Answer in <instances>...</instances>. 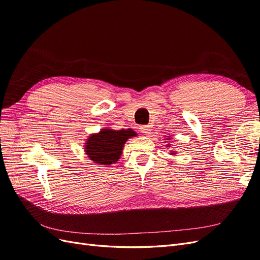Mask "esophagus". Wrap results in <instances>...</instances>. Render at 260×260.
Masks as SVG:
<instances>
[{
	"label": "esophagus",
	"mask_w": 260,
	"mask_h": 260,
	"mask_svg": "<svg viewBox=\"0 0 260 260\" xmlns=\"http://www.w3.org/2000/svg\"><path fill=\"white\" fill-rule=\"evenodd\" d=\"M140 131L143 133V135H145V136H149L151 135V131H152V127L151 125H142V127L140 128Z\"/></svg>",
	"instance_id": "1"
}]
</instances>
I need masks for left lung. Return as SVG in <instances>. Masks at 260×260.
I'll use <instances>...</instances> for the list:
<instances>
[{"label": "left lung", "instance_id": "obj_1", "mask_svg": "<svg viewBox=\"0 0 260 260\" xmlns=\"http://www.w3.org/2000/svg\"><path fill=\"white\" fill-rule=\"evenodd\" d=\"M171 154H172V155H174V154H176V153H174V152H172V153H171Z\"/></svg>", "mask_w": 260, "mask_h": 260}]
</instances>
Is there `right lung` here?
<instances>
[{
  "mask_svg": "<svg viewBox=\"0 0 260 260\" xmlns=\"http://www.w3.org/2000/svg\"><path fill=\"white\" fill-rule=\"evenodd\" d=\"M132 129H102L99 133L91 135L84 145V152L89 158L99 165L116 164L122 154V147L128 139L136 137Z\"/></svg>",
  "mask_w": 260,
  "mask_h": 260,
  "instance_id": "add662e5",
  "label": "right lung"
}]
</instances>
